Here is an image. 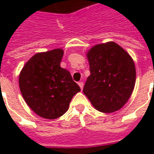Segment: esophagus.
<instances>
[{
  "mask_svg": "<svg viewBox=\"0 0 154 154\" xmlns=\"http://www.w3.org/2000/svg\"><path fill=\"white\" fill-rule=\"evenodd\" d=\"M78 85H79V87H80V88H81V90H82V89H83V82H78Z\"/></svg>",
  "mask_w": 154,
  "mask_h": 154,
  "instance_id": "esophagus-1",
  "label": "esophagus"
}]
</instances>
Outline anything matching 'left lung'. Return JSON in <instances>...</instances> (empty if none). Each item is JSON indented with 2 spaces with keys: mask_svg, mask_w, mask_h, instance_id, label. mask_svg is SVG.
Returning <instances> with one entry per match:
<instances>
[{
  "mask_svg": "<svg viewBox=\"0 0 154 154\" xmlns=\"http://www.w3.org/2000/svg\"><path fill=\"white\" fill-rule=\"evenodd\" d=\"M91 75L84 94L97 110L112 113L128 101L135 85L132 57L115 42L97 44L87 52Z\"/></svg>",
  "mask_w": 154,
  "mask_h": 154,
  "instance_id": "left-lung-1",
  "label": "left lung"
}]
</instances>
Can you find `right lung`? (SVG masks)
<instances>
[{
	"label": "right lung",
	"instance_id": "add662e5",
	"mask_svg": "<svg viewBox=\"0 0 154 154\" xmlns=\"http://www.w3.org/2000/svg\"><path fill=\"white\" fill-rule=\"evenodd\" d=\"M63 50L35 54L25 63L19 85L25 102L35 114L54 119L67 112L74 95L81 91L70 72L60 67Z\"/></svg>",
	"mask_w": 154,
	"mask_h": 154
}]
</instances>
